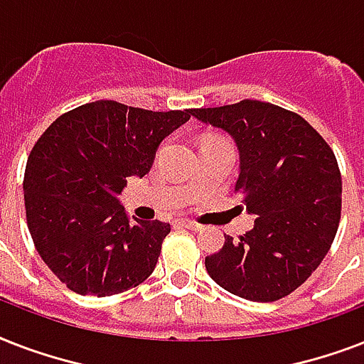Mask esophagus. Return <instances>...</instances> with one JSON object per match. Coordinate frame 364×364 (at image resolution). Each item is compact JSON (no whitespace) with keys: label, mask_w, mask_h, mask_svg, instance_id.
<instances>
[{"label":"esophagus","mask_w":364,"mask_h":364,"mask_svg":"<svg viewBox=\"0 0 364 364\" xmlns=\"http://www.w3.org/2000/svg\"><path fill=\"white\" fill-rule=\"evenodd\" d=\"M177 225L183 228H188V230H202V225H198V223H194V221H185V219H181V221H177Z\"/></svg>","instance_id":"1"}]
</instances>
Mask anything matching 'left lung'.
Returning a JSON list of instances; mask_svg holds the SVG:
<instances>
[{
  "label": "left lung",
  "instance_id": "1",
  "mask_svg": "<svg viewBox=\"0 0 364 364\" xmlns=\"http://www.w3.org/2000/svg\"><path fill=\"white\" fill-rule=\"evenodd\" d=\"M191 115L234 139V191L257 215L240 240L225 236L221 251L205 257V270L245 300L287 296L321 264L338 230L342 177L333 149L302 117L268 102L243 100Z\"/></svg>",
  "mask_w": 364,
  "mask_h": 364
}]
</instances>
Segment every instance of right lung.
<instances>
[{
    "mask_svg": "<svg viewBox=\"0 0 364 364\" xmlns=\"http://www.w3.org/2000/svg\"><path fill=\"white\" fill-rule=\"evenodd\" d=\"M185 111H147L111 100L75 107L48 126L28 156L26 219L37 253L68 289L111 296L153 274L170 225L130 221L119 194L143 177Z\"/></svg>",
    "mask_w": 364,
    "mask_h": 364,
    "instance_id": "right-lung-1",
    "label": "right lung"
}]
</instances>
